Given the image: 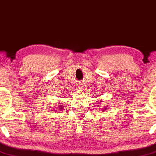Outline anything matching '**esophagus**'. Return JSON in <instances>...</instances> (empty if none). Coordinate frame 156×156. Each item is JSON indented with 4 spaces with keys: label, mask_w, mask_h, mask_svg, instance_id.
I'll use <instances>...</instances> for the list:
<instances>
[{
    "label": "esophagus",
    "mask_w": 156,
    "mask_h": 156,
    "mask_svg": "<svg viewBox=\"0 0 156 156\" xmlns=\"http://www.w3.org/2000/svg\"><path fill=\"white\" fill-rule=\"evenodd\" d=\"M83 87H85V83H80V88H83ZM83 90H85V89H83Z\"/></svg>",
    "instance_id": "34e87169"
}]
</instances>
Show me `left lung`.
Segmentation results:
<instances>
[{
	"mask_svg": "<svg viewBox=\"0 0 156 156\" xmlns=\"http://www.w3.org/2000/svg\"><path fill=\"white\" fill-rule=\"evenodd\" d=\"M102 110H103V109H102Z\"/></svg>",
	"mask_w": 156,
	"mask_h": 156,
	"instance_id": "obj_1",
	"label": "left lung"
}]
</instances>
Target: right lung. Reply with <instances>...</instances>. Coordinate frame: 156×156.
Here are the masks:
<instances>
[{"label":"right lung","instance_id":"obj_1","mask_svg":"<svg viewBox=\"0 0 156 156\" xmlns=\"http://www.w3.org/2000/svg\"><path fill=\"white\" fill-rule=\"evenodd\" d=\"M60 108H61V109H63V108H62V107H60Z\"/></svg>","mask_w":156,"mask_h":156}]
</instances>
